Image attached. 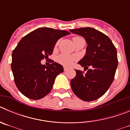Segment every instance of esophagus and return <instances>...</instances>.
I'll return each instance as SVG.
<instances>
[{
	"mask_svg": "<svg viewBox=\"0 0 130 130\" xmlns=\"http://www.w3.org/2000/svg\"><path fill=\"white\" fill-rule=\"evenodd\" d=\"M68 70V68L67 67H64V71H67Z\"/></svg>",
	"mask_w": 130,
	"mask_h": 130,
	"instance_id": "obj_1",
	"label": "esophagus"
}]
</instances>
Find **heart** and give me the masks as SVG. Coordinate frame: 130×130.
Listing matches in <instances>:
<instances>
[{"label":"heart","mask_w":130,"mask_h":130,"mask_svg":"<svg viewBox=\"0 0 130 130\" xmlns=\"http://www.w3.org/2000/svg\"><path fill=\"white\" fill-rule=\"evenodd\" d=\"M82 38L81 37H78V36H75V37L73 38V42L74 43L75 40H78V39ZM57 45H58V42L57 43ZM76 60V57L73 55H66V54H61L58 57H57V61L61 64L62 65L65 66H70L71 65L73 64V63Z\"/></svg>","instance_id":"b5f03b06"}]
</instances>
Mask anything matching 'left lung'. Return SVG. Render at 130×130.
<instances>
[{
	"mask_svg": "<svg viewBox=\"0 0 130 130\" xmlns=\"http://www.w3.org/2000/svg\"><path fill=\"white\" fill-rule=\"evenodd\" d=\"M85 39L87 43L85 57L78 62L82 67L88 66L85 73L77 70L71 80L73 93L80 99L90 102L98 99L109 89L114 80L118 66L117 49L107 36L90 27L70 30Z\"/></svg>",
	"mask_w": 130,
	"mask_h": 130,
	"instance_id": "8db88e82",
	"label": "left lung"
}]
</instances>
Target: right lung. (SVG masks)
I'll return each instance as SVG.
<instances>
[{
    "instance_id": "1",
    "label": "right lung",
    "mask_w": 130,
    "mask_h": 130,
    "mask_svg": "<svg viewBox=\"0 0 130 130\" xmlns=\"http://www.w3.org/2000/svg\"><path fill=\"white\" fill-rule=\"evenodd\" d=\"M70 34L44 27L34 30L20 40L12 53L11 68L16 87L24 96L39 100L51 92L55 78L64 69L54 61L46 66L41 60L52 54L58 40Z\"/></svg>"
}]
</instances>
